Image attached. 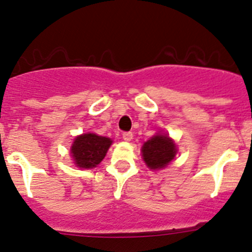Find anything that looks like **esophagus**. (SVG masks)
<instances>
[{
	"label": "esophagus",
	"mask_w": 252,
	"mask_h": 252,
	"mask_svg": "<svg viewBox=\"0 0 252 252\" xmlns=\"http://www.w3.org/2000/svg\"><path fill=\"white\" fill-rule=\"evenodd\" d=\"M123 140L124 141H130L131 139H133V133L131 131H126V133H123Z\"/></svg>",
	"instance_id": "34e87169"
}]
</instances>
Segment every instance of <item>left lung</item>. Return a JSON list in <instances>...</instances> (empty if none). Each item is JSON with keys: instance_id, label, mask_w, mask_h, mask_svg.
I'll return each mask as SVG.
<instances>
[{"instance_id": "1", "label": "left lung", "mask_w": 252, "mask_h": 252, "mask_svg": "<svg viewBox=\"0 0 252 252\" xmlns=\"http://www.w3.org/2000/svg\"><path fill=\"white\" fill-rule=\"evenodd\" d=\"M177 148L174 140L166 134H157L151 137L141 148L142 158L152 170L163 169L174 159Z\"/></svg>"}]
</instances>
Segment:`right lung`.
Here are the masks:
<instances>
[{"label": "right lung", "instance_id": "add662e5", "mask_svg": "<svg viewBox=\"0 0 252 252\" xmlns=\"http://www.w3.org/2000/svg\"><path fill=\"white\" fill-rule=\"evenodd\" d=\"M112 140L96 134H82L75 139L71 146L73 163L81 169L95 168L104 159Z\"/></svg>", "mask_w": 252, "mask_h": 252}]
</instances>
